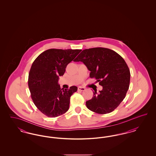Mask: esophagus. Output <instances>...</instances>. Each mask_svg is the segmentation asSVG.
I'll return each instance as SVG.
<instances>
[{
	"label": "esophagus",
	"mask_w": 156,
	"mask_h": 156,
	"mask_svg": "<svg viewBox=\"0 0 156 156\" xmlns=\"http://www.w3.org/2000/svg\"><path fill=\"white\" fill-rule=\"evenodd\" d=\"M78 90L79 91H84V90H85V88L84 87H79L78 88Z\"/></svg>",
	"instance_id": "obj_1"
}]
</instances>
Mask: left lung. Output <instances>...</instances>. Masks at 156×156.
Returning a JSON list of instances; mask_svg holds the SVG:
<instances>
[{
  "label": "left lung",
  "instance_id": "8db88e82",
  "mask_svg": "<svg viewBox=\"0 0 156 156\" xmlns=\"http://www.w3.org/2000/svg\"><path fill=\"white\" fill-rule=\"evenodd\" d=\"M74 61L82 62L90 71V78H95L103 87L86 102L88 109L102 115L113 111L129 87L130 73L125 61L113 50L96 47L83 50Z\"/></svg>",
  "mask_w": 156,
  "mask_h": 156
}]
</instances>
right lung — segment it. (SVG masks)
Returning <instances> with one entry per match:
<instances>
[{
    "instance_id": "add662e5",
    "label": "right lung",
    "mask_w": 156,
    "mask_h": 156,
    "mask_svg": "<svg viewBox=\"0 0 156 156\" xmlns=\"http://www.w3.org/2000/svg\"><path fill=\"white\" fill-rule=\"evenodd\" d=\"M81 50L48 49L40 54L32 64L28 85L31 99L38 109L45 116L55 118L65 113L69 106L70 97L77 90L61 89L59 76L66 72L67 65Z\"/></svg>"
}]
</instances>
